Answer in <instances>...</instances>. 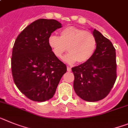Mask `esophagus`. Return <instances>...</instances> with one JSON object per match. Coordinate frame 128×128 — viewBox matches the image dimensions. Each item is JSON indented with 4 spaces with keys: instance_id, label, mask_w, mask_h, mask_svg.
<instances>
[{
    "instance_id": "esophagus-1",
    "label": "esophagus",
    "mask_w": 128,
    "mask_h": 128,
    "mask_svg": "<svg viewBox=\"0 0 128 128\" xmlns=\"http://www.w3.org/2000/svg\"><path fill=\"white\" fill-rule=\"evenodd\" d=\"M67 71H68V72L71 71V67H70L69 66H67Z\"/></svg>"
}]
</instances>
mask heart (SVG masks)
Wrapping results in <instances>:
<instances>
[{"label": "heart", "instance_id": "obj_1", "mask_svg": "<svg viewBox=\"0 0 128 128\" xmlns=\"http://www.w3.org/2000/svg\"><path fill=\"white\" fill-rule=\"evenodd\" d=\"M48 42L54 54L58 58H62L68 48L69 52L65 56L64 61L69 64L88 62L97 46L96 39L92 33L75 26L63 29L60 37L51 35Z\"/></svg>", "mask_w": 128, "mask_h": 128}]
</instances>
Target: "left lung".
<instances>
[{
    "mask_svg": "<svg viewBox=\"0 0 128 128\" xmlns=\"http://www.w3.org/2000/svg\"><path fill=\"white\" fill-rule=\"evenodd\" d=\"M97 46L88 62L72 68L74 89L78 96L87 102L102 100L110 93L116 79L115 48L112 42L94 29Z\"/></svg>",
    "mask_w": 128,
    "mask_h": 128,
    "instance_id": "1",
    "label": "left lung"
}]
</instances>
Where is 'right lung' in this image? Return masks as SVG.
<instances>
[{
	"mask_svg": "<svg viewBox=\"0 0 128 128\" xmlns=\"http://www.w3.org/2000/svg\"><path fill=\"white\" fill-rule=\"evenodd\" d=\"M55 19L35 20L17 36L12 50V72L15 84L30 100L44 102L53 97L66 66L51 50L48 38L62 28Z\"/></svg>",
	"mask_w": 128,
	"mask_h": 128,
	"instance_id": "add662e5",
	"label": "right lung"
}]
</instances>
